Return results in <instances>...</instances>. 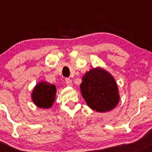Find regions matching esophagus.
<instances>
[{"instance_id":"1","label":"esophagus","mask_w":152,"mask_h":152,"mask_svg":"<svg viewBox=\"0 0 152 152\" xmlns=\"http://www.w3.org/2000/svg\"><path fill=\"white\" fill-rule=\"evenodd\" d=\"M65 84H66L67 86H69V87H71V86L73 85L72 80L70 79H69V78H67V79H65Z\"/></svg>"}]
</instances>
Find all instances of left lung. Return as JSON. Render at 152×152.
I'll list each match as a JSON object with an SVG mask.
<instances>
[{
  "label": "left lung",
  "mask_w": 152,
  "mask_h": 152,
  "mask_svg": "<svg viewBox=\"0 0 152 152\" xmlns=\"http://www.w3.org/2000/svg\"><path fill=\"white\" fill-rule=\"evenodd\" d=\"M80 90L87 106L99 113L111 111L120 101L117 82L111 73L101 67L85 73Z\"/></svg>",
  "instance_id": "1"
}]
</instances>
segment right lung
Instances as JSON below:
<instances>
[{
    "label": "right lung",
    "instance_id": "right-lung-1",
    "mask_svg": "<svg viewBox=\"0 0 152 152\" xmlns=\"http://www.w3.org/2000/svg\"><path fill=\"white\" fill-rule=\"evenodd\" d=\"M56 86L45 81L39 82L31 92V100L37 107L42 109L51 108L56 99Z\"/></svg>",
    "mask_w": 152,
    "mask_h": 152
}]
</instances>
